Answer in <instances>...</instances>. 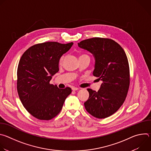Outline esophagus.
I'll return each mask as SVG.
<instances>
[{"mask_svg":"<svg viewBox=\"0 0 151 151\" xmlns=\"http://www.w3.org/2000/svg\"><path fill=\"white\" fill-rule=\"evenodd\" d=\"M72 90H73V91H76V90H79V88H77V87H72Z\"/></svg>","mask_w":151,"mask_h":151,"instance_id":"obj_1","label":"esophagus"}]
</instances>
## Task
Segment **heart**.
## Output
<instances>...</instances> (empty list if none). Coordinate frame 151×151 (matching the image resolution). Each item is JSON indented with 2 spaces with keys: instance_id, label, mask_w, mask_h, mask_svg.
<instances>
[{
  "instance_id": "1",
  "label": "heart",
  "mask_w": 151,
  "mask_h": 151,
  "mask_svg": "<svg viewBox=\"0 0 151 151\" xmlns=\"http://www.w3.org/2000/svg\"><path fill=\"white\" fill-rule=\"evenodd\" d=\"M90 57L89 55H88L87 54H82V55H80L79 58H81V57ZM64 56H63V57H61V58H60V61H59V63H60V64H61L63 63V61H64Z\"/></svg>"
}]
</instances>
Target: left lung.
Returning <instances> with one entry per match:
<instances>
[{
	"label": "left lung",
	"instance_id": "1",
	"mask_svg": "<svg viewBox=\"0 0 151 151\" xmlns=\"http://www.w3.org/2000/svg\"><path fill=\"white\" fill-rule=\"evenodd\" d=\"M95 58L93 75L103 83L98 91L88 88L85 109L99 118L109 117L124 102L130 86V69L126 54L117 42L108 38L93 37L78 44Z\"/></svg>",
	"mask_w": 151,
	"mask_h": 151
}]
</instances>
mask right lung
Returning a JSON list of instances; mask_svg holds the SVG:
<instances>
[{
  "label": "right lung",
  "mask_w": 151,
  "mask_h": 151,
  "mask_svg": "<svg viewBox=\"0 0 151 151\" xmlns=\"http://www.w3.org/2000/svg\"><path fill=\"white\" fill-rule=\"evenodd\" d=\"M73 44V42L62 44L57 42L36 44L27 50L19 60L18 94L25 109L38 119L50 120L55 117L72 93L69 87L60 89L50 82L59 70L61 57Z\"/></svg>",
  "instance_id": "right-lung-1"
}]
</instances>
